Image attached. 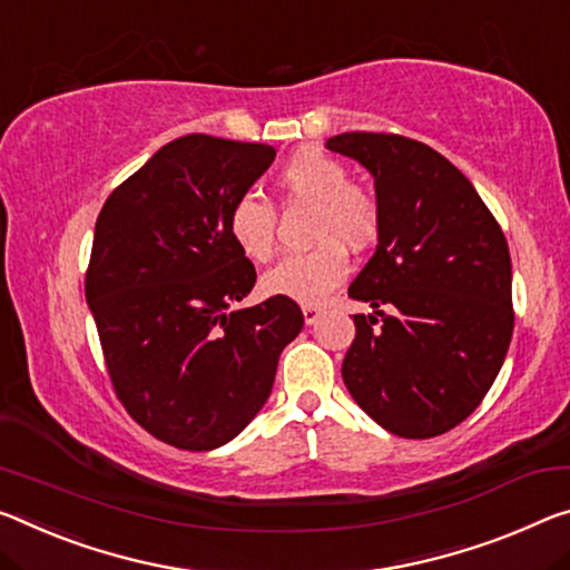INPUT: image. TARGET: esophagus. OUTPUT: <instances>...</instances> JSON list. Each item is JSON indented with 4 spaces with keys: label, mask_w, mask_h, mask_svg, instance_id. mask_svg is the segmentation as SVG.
<instances>
[{
    "label": "esophagus",
    "mask_w": 570,
    "mask_h": 570,
    "mask_svg": "<svg viewBox=\"0 0 570 570\" xmlns=\"http://www.w3.org/2000/svg\"><path fill=\"white\" fill-rule=\"evenodd\" d=\"M302 314H304V322L306 324H314V322L320 320L322 306H317V304H302Z\"/></svg>",
    "instance_id": "obj_1"
}]
</instances>
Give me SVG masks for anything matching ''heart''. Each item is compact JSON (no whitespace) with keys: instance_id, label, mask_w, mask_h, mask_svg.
Segmentation results:
<instances>
[{"instance_id":"b5f03b06","label":"heart","mask_w":570,"mask_h":570,"mask_svg":"<svg viewBox=\"0 0 570 570\" xmlns=\"http://www.w3.org/2000/svg\"><path fill=\"white\" fill-rule=\"evenodd\" d=\"M350 169L320 149H302L278 171L286 203L314 205L312 240L306 253H294L266 271V294L299 304H317L350 274L347 248L360 250L375 238L381 213L367 189L350 183ZM225 230L243 256L264 264L276 248V210L266 197L243 193L225 213Z\"/></svg>"}]
</instances>
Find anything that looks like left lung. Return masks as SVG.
Instances as JSON below:
<instances>
[{
    "mask_svg": "<svg viewBox=\"0 0 570 570\" xmlns=\"http://www.w3.org/2000/svg\"><path fill=\"white\" fill-rule=\"evenodd\" d=\"M327 149L375 177L377 248L347 288L355 314L342 381L385 431L431 439L462 423L508 355L512 264L472 183L426 144L347 131Z\"/></svg>",
    "mask_w": 570,
    "mask_h": 570,
    "instance_id": "1",
    "label": "left lung"
}]
</instances>
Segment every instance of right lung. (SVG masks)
I'll return each instance as SVG.
<instances>
[{"label":"right lung","mask_w":570,"mask_h":570,"mask_svg":"<svg viewBox=\"0 0 570 570\" xmlns=\"http://www.w3.org/2000/svg\"><path fill=\"white\" fill-rule=\"evenodd\" d=\"M276 157L268 144L189 134L114 189L96 220L86 299L114 391L169 446L210 451L248 426L274 387L299 304L240 309L256 268L225 213Z\"/></svg>","instance_id":"right-lung-1"}]
</instances>
